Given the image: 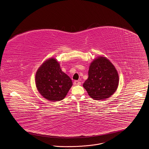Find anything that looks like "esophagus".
Wrapping results in <instances>:
<instances>
[{
  "label": "esophagus",
  "mask_w": 149,
  "mask_h": 149,
  "mask_svg": "<svg viewBox=\"0 0 149 149\" xmlns=\"http://www.w3.org/2000/svg\"><path fill=\"white\" fill-rule=\"evenodd\" d=\"M80 84H81V82L79 81L75 80V81H74V86H79V85H80Z\"/></svg>",
  "instance_id": "34e87169"
}]
</instances>
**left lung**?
Wrapping results in <instances>:
<instances>
[{
  "label": "left lung",
  "mask_w": 149,
  "mask_h": 149,
  "mask_svg": "<svg viewBox=\"0 0 149 149\" xmlns=\"http://www.w3.org/2000/svg\"><path fill=\"white\" fill-rule=\"evenodd\" d=\"M118 84L119 76L114 65L104 57H99L91 63L88 78L83 86L91 98L102 100L113 95Z\"/></svg>",
  "instance_id": "left-lung-1"
}]
</instances>
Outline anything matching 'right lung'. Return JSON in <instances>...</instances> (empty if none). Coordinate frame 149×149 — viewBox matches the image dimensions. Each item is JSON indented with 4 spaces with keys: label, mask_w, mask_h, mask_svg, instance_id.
<instances>
[{
    "label": "right lung",
    "mask_w": 149,
    "mask_h": 149,
    "mask_svg": "<svg viewBox=\"0 0 149 149\" xmlns=\"http://www.w3.org/2000/svg\"><path fill=\"white\" fill-rule=\"evenodd\" d=\"M35 84L39 93L52 102L63 100L72 86L71 79L62 71L59 63L53 58L45 61L38 69Z\"/></svg>",
    "instance_id": "1"
}]
</instances>
